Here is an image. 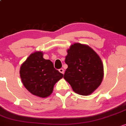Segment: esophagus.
Here are the masks:
<instances>
[{"label":"esophagus","instance_id":"34e87169","mask_svg":"<svg viewBox=\"0 0 126 126\" xmlns=\"http://www.w3.org/2000/svg\"><path fill=\"white\" fill-rule=\"evenodd\" d=\"M59 71L61 73H62V74H64V70H63V68H61V69H59Z\"/></svg>","mask_w":126,"mask_h":126}]
</instances>
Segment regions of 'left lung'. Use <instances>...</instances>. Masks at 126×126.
Instances as JSON below:
<instances>
[{"label":"left lung","instance_id":"8db88e82","mask_svg":"<svg viewBox=\"0 0 126 126\" xmlns=\"http://www.w3.org/2000/svg\"><path fill=\"white\" fill-rule=\"evenodd\" d=\"M68 68L63 78L80 95L92 94L102 81L104 65L101 58L88 45L75 43L67 50Z\"/></svg>","mask_w":126,"mask_h":126}]
</instances>
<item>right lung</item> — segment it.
I'll return each mask as SVG.
<instances>
[{
    "mask_svg": "<svg viewBox=\"0 0 126 126\" xmlns=\"http://www.w3.org/2000/svg\"><path fill=\"white\" fill-rule=\"evenodd\" d=\"M43 53H32L21 65L20 77L24 86L32 94L47 97L52 94L56 82L63 77L52 61L43 58Z\"/></svg>",
    "mask_w": 126,
    "mask_h": 126,
    "instance_id": "obj_1",
    "label": "right lung"
}]
</instances>
